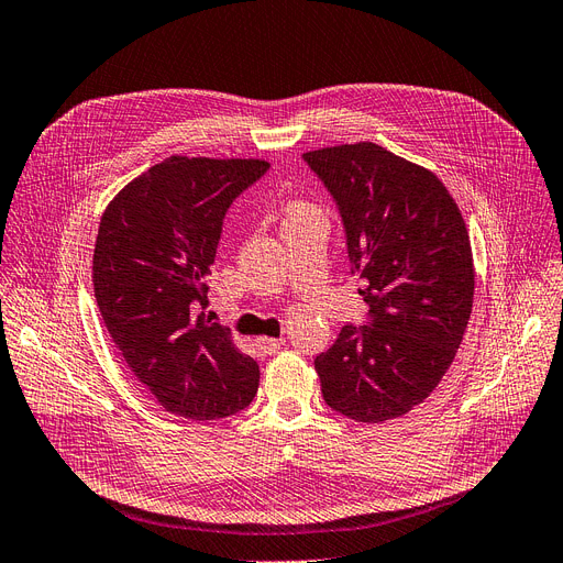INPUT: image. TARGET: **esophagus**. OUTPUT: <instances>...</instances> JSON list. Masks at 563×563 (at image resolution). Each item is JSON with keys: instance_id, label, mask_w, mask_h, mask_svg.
Returning a JSON list of instances; mask_svg holds the SVG:
<instances>
[{"instance_id": "1", "label": "esophagus", "mask_w": 563, "mask_h": 563, "mask_svg": "<svg viewBox=\"0 0 563 563\" xmlns=\"http://www.w3.org/2000/svg\"><path fill=\"white\" fill-rule=\"evenodd\" d=\"M255 345H257L260 352H264V355H274V352H278L285 345V339L260 336V339H255Z\"/></svg>"}]
</instances>
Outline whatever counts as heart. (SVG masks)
Masks as SVG:
<instances>
[{
  "label": "heart",
  "instance_id": "heart-1",
  "mask_svg": "<svg viewBox=\"0 0 563 563\" xmlns=\"http://www.w3.org/2000/svg\"><path fill=\"white\" fill-rule=\"evenodd\" d=\"M303 216H318V211H316L313 206H308V203H303V201L289 203V208H287V220H292V218H303Z\"/></svg>",
  "mask_w": 563,
  "mask_h": 563
}]
</instances>
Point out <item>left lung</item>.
Returning a JSON list of instances; mask_svg holds the SVG:
<instances>
[{
    "mask_svg": "<svg viewBox=\"0 0 563 563\" xmlns=\"http://www.w3.org/2000/svg\"><path fill=\"white\" fill-rule=\"evenodd\" d=\"M334 197L364 327L345 324L316 357L324 404L378 424L422 404L450 368L473 308L466 224L448 187L371 141L303 153Z\"/></svg>",
    "mask_w": 563,
    "mask_h": 563,
    "instance_id": "obj_1",
    "label": "left lung"
}]
</instances>
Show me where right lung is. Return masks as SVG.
<instances>
[{"label":"right lung","instance_id":"right-lung-1","mask_svg":"<svg viewBox=\"0 0 563 563\" xmlns=\"http://www.w3.org/2000/svg\"><path fill=\"white\" fill-rule=\"evenodd\" d=\"M264 159L174 155L107 206L92 257L103 324L134 378L180 418H229L255 399L260 366L206 318L222 220Z\"/></svg>","mask_w":563,"mask_h":563}]
</instances>
